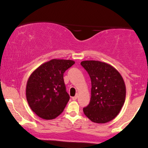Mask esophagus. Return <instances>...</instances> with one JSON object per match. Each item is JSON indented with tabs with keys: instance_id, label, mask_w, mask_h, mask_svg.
I'll list each match as a JSON object with an SVG mask.
<instances>
[{
	"instance_id": "34e87169",
	"label": "esophagus",
	"mask_w": 148,
	"mask_h": 148,
	"mask_svg": "<svg viewBox=\"0 0 148 148\" xmlns=\"http://www.w3.org/2000/svg\"><path fill=\"white\" fill-rule=\"evenodd\" d=\"M77 97H78V94H77V93H76V95L74 96V97H72V99L73 100H76V99H77Z\"/></svg>"
}]
</instances>
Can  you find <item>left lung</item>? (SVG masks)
Wrapping results in <instances>:
<instances>
[{
  "label": "left lung",
  "mask_w": 148,
  "mask_h": 148,
  "mask_svg": "<svg viewBox=\"0 0 148 148\" xmlns=\"http://www.w3.org/2000/svg\"><path fill=\"white\" fill-rule=\"evenodd\" d=\"M91 79V98L84 114L92 122L106 123L120 113L125 101L126 86L121 74L111 64L97 60L81 62Z\"/></svg>",
  "instance_id": "left-lung-1"
}]
</instances>
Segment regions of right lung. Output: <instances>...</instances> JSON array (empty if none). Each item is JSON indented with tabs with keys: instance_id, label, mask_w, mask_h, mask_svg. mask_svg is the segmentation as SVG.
<instances>
[{
	"instance_id": "right-lung-1",
	"label": "right lung",
	"mask_w": 148,
	"mask_h": 148,
	"mask_svg": "<svg viewBox=\"0 0 148 148\" xmlns=\"http://www.w3.org/2000/svg\"><path fill=\"white\" fill-rule=\"evenodd\" d=\"M75 63L72 60L52 59L30 74L26 84V99L35 114L52 120L62 113L69 100L63 74Z\"/></svg>"
}]
</instances>
